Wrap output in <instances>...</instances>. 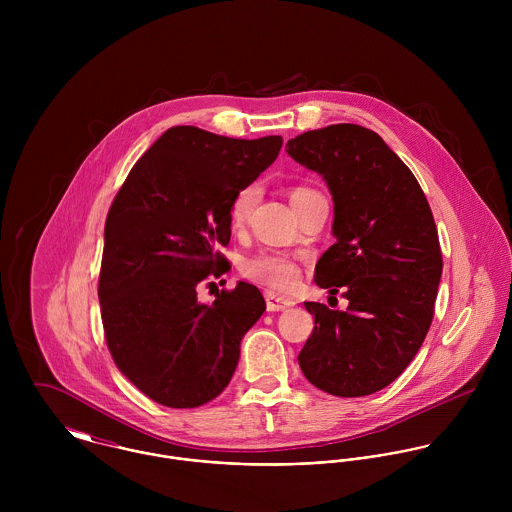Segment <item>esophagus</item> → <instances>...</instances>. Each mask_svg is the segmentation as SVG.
Segmentation results:
<instances>
[{
    "label": "esophagus",
    "mask_w": 512,
    "mask_h": 512,
    "mask_svg": "<svg viewBox=\"0 0 512 512\" xmlns=\"http://www.w3.org/2000/svg\"><path fill=\"white\" fill-rule=\"evenodd\" d=\"M293 305H295V301L288 299V297H282V295H276V293H266L268 311H284V309H290Z\"/></svg>",
    "instance_id": "34e87169"
}]
</instances>
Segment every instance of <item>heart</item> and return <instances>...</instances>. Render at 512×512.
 Instances as JSON below:
<instances>
[{"label":"heart","instance_id":"b5f03b06","mask_svg":"<svg viewBox=\"0 0 512 512\" xmlns=\"http://www.w3.org/2000/svg\"><path fill=\"white\" fill-rule=\"evenodd\" d=\"M311 195H315V191H311L307 187H293L290 191L292 207ZM258 199H260L258 185H246L236 191V195L232 197L230 207H228V222L234 230L242 228L248 222ZM240 270H242L244 278H248L256 284H262L266 288H272V290H290L299 278V266L293 262L292 258L276 254V252H260L252 258L244 260Z\"/></svg>","mask_w":512,"mask_h":512}]
</instances>
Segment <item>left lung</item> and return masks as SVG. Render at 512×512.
Wrapping results in <instances>:
<instances>
[{
	"mask_svg": "<svg viewBox=\"0 0 512 512\" xmlns=\"http://www.w3.org/2000/svg\"><path fill=\"white\" fill-rule=\"evenodd\" d=\"M293 159L329 185L337 242L315 284L343 292L345 311L305 301L315 329L297 361L319 390L357 398L386 388L420 351L441 278L438 228L408 165L357 124H333L288 142Z\"/></svg>",
	"mask_w": 512,
	"mask_h": 512,
	"instance_id": "1",
	"label": "left lung"
}]
</instances>
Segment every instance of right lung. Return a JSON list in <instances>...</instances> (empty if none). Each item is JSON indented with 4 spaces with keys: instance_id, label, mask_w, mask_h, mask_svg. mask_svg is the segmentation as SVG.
<instances>
[{
    "instance_id": "right-lung-1",
    "label": "right lung",
    "mask_w": 512,
    "mask_h": 512,
    "mask_svg": "<svg viewBox=\"0 0 512 512\" xmlns=\"http://www.w3.org/2000/svg\"><path fill=\"white\" fill-rule=\"evenodd\" d=\"M282 136L236 140L169 128L136 161L104 226L98 297L120 372L167 408H197L230 382L244 333L266 311L252 284L197 299L230 270L228 207L268 169ZM224 282V280H222Z\"/></svg>"
}]
</instances>
